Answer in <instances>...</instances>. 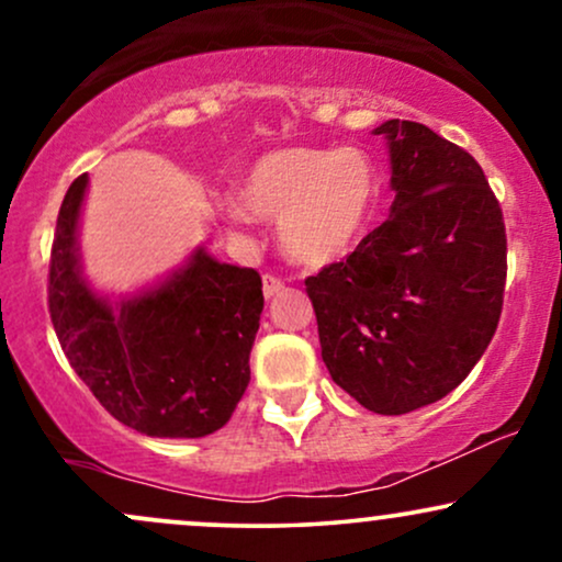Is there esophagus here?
Segmentation results:
<instances>
[{"mask_svg":"<svg viewBox=\"0 0 562 562\" xmlns=\"http://www.w3.org/2000/svg\"><path fill=\"white\" fill-rule=\"evenodd\" d=\"M282 290H285V282L282 280H277V277H272V274H267L263 277V299H274V295H280Z\"/></svg>","mask_w":562,"mask_h":562,"instance_id":"34e87169","label":"esophagus"}]
</instances>
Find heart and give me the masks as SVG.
Listing matches in <instances>:
<instances>
[{"instance_id":"b5f03b06","label":"heart","mask_w":562,"mask_h":562,"mask_svg":"<svg viewBox=\"0 0 562 562\" xmlns=\"http://www.w3.org/2000/svg\"><path fill=\"white\" fill-rule=\"evenodd\" d=\"M380 171L359 147H280L250 160L232 187L235 222L280 218L282 254L301 267H330L372 227Z\"/></svg>"}]
</instances>
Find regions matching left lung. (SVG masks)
Masks as SVG:
<instances>
[{"label":"left lung","instance_id":"8db88e82","mask_svg":"<svg viewBox=\"0 0 562 562\" xmlns=\"http://www.w3.org/2000/svg\"><path fill=\"white\" fill-rule=\"evenodd\" d=\"M391 214L306 280L322 359L364 409L406 415L454 391L492 344L507 240L475 158L415 121H383Z\"/></svg>","mask_w":562,"mask_h":562}]
</instances>
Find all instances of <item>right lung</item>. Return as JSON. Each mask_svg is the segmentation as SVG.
Wrapping results in <instances>:
<instances>
[{
    "label": "right lung",
    "instance_id": "1",
    "mask_svg": "<svg viewBox=\"0 0 562 562\" xmlns=\"http://www.w3.org/2000/svg\"><path fill=\"white\" fill-rule=\"evenodd\" d=\"M87 190L89 173L68 187L49 263V314L70 367L137 434H214L248 389L263 312L259 272L198 245L182 267L134 293L97 290L79 240Z\"/></svg>",
    "mask_w": 562,
    "mask_h": 562
}]
</instances>
